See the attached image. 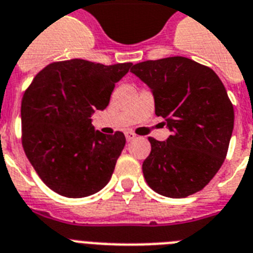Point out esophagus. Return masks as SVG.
<instances>
[{"label": "esophagus", "mask_w": 253, "mask_h": 253, "mask_svg": "<svg viewBox=\"0 0 253 253\" xmlns=\"http://www.w3.org/2000/svg\"><path fill=\"white\" fill-rule=\"evenodd\" d=\"M125 135H126L127 141H132L133 139H136V133L132 132V131H126V132H125Z\"/></svg>", "instance_id": "1"}]
</instances>
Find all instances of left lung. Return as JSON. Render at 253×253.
Here are the masks:
<instances>
[{"label":"left lung","instance_id":"obj_1","mask_svg":"<svg viewBox=\"0 0 253 253\" xmlns=\"http://www.w3.org/2000/svg\"><path fill=\"white\" fill-rule=\"evenodd\" d=\"M131 73L155 96L156 116L165 118L166 141L148 137L143 162L148 186L180 199L203 190L226 159L234 128V108L226 88L211 67L186 57L144 61Z\"/></svg>","mask_w":253,"mask_h":253}]
</instances>
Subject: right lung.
I'll return each mask as SVG.
<instances>
[{
  "label": "right lung",
  "mask_w": 253,
  "mask_h": 253,
  "mask_svg": "<svg viewBox=\"0 0 253 253\" xmlns=\"http://www.w3.org/2000/svg\"><path fill=\"white\" fill-rule=\"evenodd\" d=\"M131 66L59 61L41 70L26 89L20 108L22 145L50 190L78 199L108 184L126 137L121 131H96L91 116L108 106L116 83Z\"/></svg>",
  "instance_id": "1"
}]
</instances>
